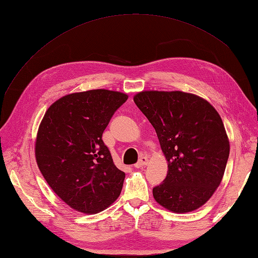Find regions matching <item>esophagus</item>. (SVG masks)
<instances>
[{
  "label": "esophagus",
  "instance_id": "34e87169",
  "mask_svg": "<svg viewBox=\"0 0 258 258\" xmlns=\"http://www.w3.org/2000/svg\"><path fill=\"white\" fill-rule=\"evenodd\" d=\"M147 163H149V160H147L146 156H142L140 158V161L135 164L134 167L135 168H141V167H144L145 165H147Z\"/></svg>",
  "mask_w": 258,
  "mask_h": 258
}]
</instances>
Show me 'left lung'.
<instances>
[{"label": "left lung", "mask_w": 258, "mask_h": 258, "mask_svg": "<svg viewBox=\"0 0 258 258\" xmlns=\"http://www.w3.org/2000/svg\"><path fill=\"white\" fill-rule=\"evenodd\" d=\"M134 102L155 128L168 163L165 179L153 188L155 201L175 213L197 210L220 186L229 156L220 114L179 91L141 92Z\"/></svg>", "instance_id": "left-lung-1"}]
</instances>
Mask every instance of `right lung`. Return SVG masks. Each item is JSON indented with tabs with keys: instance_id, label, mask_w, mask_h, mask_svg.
<instances>
[{
	"instance_id": "right-lung-1",
	"label": "right lung",
	"mask_w": 258,
	"mask_h": 258,
	"mask_svg": "<svg viewBox=\"0 0 258 258\" xmlns=\"http://www.w3.org/2000/svg\"><path fill=\"white\" fill-rule=\"evenodd\" d=\"M127 95L108 90L73 93L48 107L38 127V168L55 194L74 210L94 214L117 199L125 173L102 135Z\"/></svg>"
}]
</instances>
